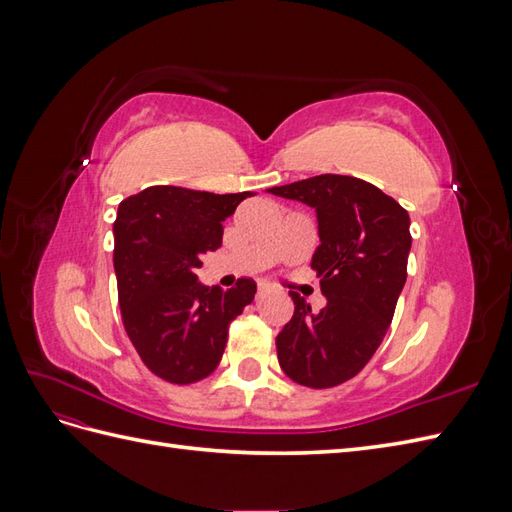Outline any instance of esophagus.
<instances>
[{
    "label": "esophagus",
    "mask_w": 512,
    "mask_h": 512,
    "mask_svg": "<svg viewBox=\"0 0 512 512\" xmlns=\"http://www.w3.org/2000/svg\"><path fill=\"white\" fill-rule=\"evenodd\" d=\"M271 292V286L269 284H258V292H256V299H262L265 294Z\"/></svg>",
    "instance_id": "1"
}]
</instances>
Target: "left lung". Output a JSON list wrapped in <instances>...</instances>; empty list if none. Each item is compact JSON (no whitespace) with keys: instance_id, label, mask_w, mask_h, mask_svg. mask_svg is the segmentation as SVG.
Returning a JSON list of instances; mask_svg holds the SVG:
<instances>
[{"instance_id":"left-lung-1","label":"left lung","mask_w":512,"mask_h":512,"mask_svg":"<svg viewBox=\"0 0 512 512\" xmlns=\"http://www.w3.org/2000/svg\"><path fill=\"white\" fill-rule=\"evenodd\" d=\"M316 209L320 245L312 269L327 297L318 314L290 290L294 314L275 337L284 374L309 389H331L369 363L391 327L408 277L410 215L376 185L318 175L269 190Z\"/></svg>"}]
</instances>
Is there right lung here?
Instances as JSON below:
<instances>
[{
    "label": "right lung",
    "instance_id": "add662e5",
    "mask_svg": "<svg viewBox=\"0 0 512 512\" xmlns=\"http://www.w3.org/2000/svg\"><path fill=\"white\" fill-rule=\"evenodd\" d=\"M252 192L211 194L151 185L123 200L113 226V265L123 327L158 378L192 384L218 367L228 327L254 301L256 282L205 286L200 256L222 245V222Z\"/></svg>",
    "mask_w": 512,
    "mask_h": 512
}]
</instances>
